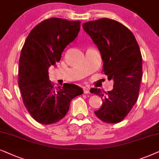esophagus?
<instances>
[{
  "label": "esophagus",
  "mask_w": 159,
  "mask_h": 159,
  "mask_svg": "<svg viewBox=\"0 0 159 159\" xmlns=\"http://www.w3.org/2000/svg\"><path fill=\"white\" fill-rule=\"evenodd\" d=\"M84 94H89V88L84 87Z\"/></svg>",
  "instance_id": "1"
}]
</instances>
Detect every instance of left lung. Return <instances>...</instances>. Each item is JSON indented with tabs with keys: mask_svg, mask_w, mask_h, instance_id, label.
<instances>
[{
	"mask_svg": "<svg viewBox=\"0 0 159 159\" xmlns=\"http://www.w3.org/2000/svg\"><path fill=\"white\" fill-rule=\"evenodd\" d=\"M83 28L96 44L103 61V72L113 81V90L107 92L92 88L102 105L95 115L102 121H121L137 100L142 75L143 59L133 33L117 21L102 18L84 23Z\"/></svg>",
	"mask_w": 159,
	"mask_h": 159,
	"instance_id": "8db88e82",
	"label": "left lung"
}]
</instances>
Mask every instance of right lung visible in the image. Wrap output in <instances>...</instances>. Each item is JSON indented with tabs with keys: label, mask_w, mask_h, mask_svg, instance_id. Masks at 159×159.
<instances>
[{
	"label": "right lung",
	"mask_w": 159,
	"mask_h": 159,
	"mask_svg": "<svg viewBox=\"0 0 159 159\" xmlns=\"http://www.w3.org/2000/svg\"><path fill=\"white\" fill-rule=\"evenodd\" d=\"M80 23L57 17L44 20L32 30L21 51L19 87L25 107L40 124L62 119L70 101L84 92L72 84L55 89L48 78V68L60 62L65 47L78 36Z\"/></svg>",
	"instance_id": "add662e5"
}]
</instances>
